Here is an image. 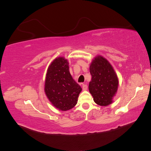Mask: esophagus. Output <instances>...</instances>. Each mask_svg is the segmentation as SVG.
Listing matches in <instances>:
<instances>
[{"mask_svg": "<svg viewBox=\"0 0 151 151\" xmlns=\"http://www.w3.org/2000/svg\"><path fill=\"white\" fill-rule=\"evenodd\" d=\"M82 88H83V89L84 91H86L87 89H88V86H87V84H83V86H82Z\"/></svg>", "mask_w": 151, "mask_h": 151, "instance_id": "34e87169", "label": "esophagus"}]
</instances>
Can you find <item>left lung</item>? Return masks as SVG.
I'll return each instance as SVG.
<instances>
[{
    "label": "left lung",
    "mask_w": 151,
    "mask_h": 151,
    "mask_svg": "<svg viewBox=\"0 0 151 151\" xmlns=\"http://www.w3.org/2000/svg\"><path fill=\"white\" fill-rule=\"evenodd\" d=\"M89 71L92 78L89 90L94 101L103 106L110 104L118 86V77L113 67L106 58L98 55L91 62Z\"/></svg>",
    "instance_id": "8db88e82"
}]
</instances>
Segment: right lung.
<instances>
[{
    "label": "right lung",
    "instance_id": "obj_1",
    "mask_svg": "<svg viewBox=\"0 0 151 151\" xmlns=\"http://www.w3.org/2000/svg\"><path fill=\"white\" fill-rule=\"evenodd\" d=\"M82 88L73 79L68 62L63 57L56 58L49 65L45 83V92L53 106L67 111L76 106Z\"/></svg>",
    "mask_w": 151,
    "mask_h": 151
}]
</instances>
